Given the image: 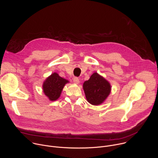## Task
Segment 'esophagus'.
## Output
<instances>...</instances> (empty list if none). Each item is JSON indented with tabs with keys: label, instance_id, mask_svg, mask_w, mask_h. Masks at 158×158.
Returning a JSON list of instances; mask_svg holds the SVG:
<instances>
[{
	"label": "esophagus",
	"instance_id": "34e87169",
	"mask_svg": "<svg viewBox=\"0 0 158 158\" xmlns=\"http://www.w3.org/2000/svg\"><path fill=\"white\" fill-rule=\"evenodd\" d=\"M73 82H74L75 84H79V78L77 77H74V79H73Z\"/></svg>",
	"mask_w": 158,
	"mask_h": 158
}]
</instances>
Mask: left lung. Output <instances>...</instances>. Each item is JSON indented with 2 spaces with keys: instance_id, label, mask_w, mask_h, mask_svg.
Listing matches in <instances>:
<instances>
[{
  "instance_id": "8db88e82",
  "label": "left lung",
  "mask_w": 158,
  "mask_h": 158,
  "mask_svg": "<svg viewBox=\"0 0 158 158\" xmlns=\"http://www.w3.org/2000/svg\"><path fill=\"white\" fill-rule=\"evenodd\" d=\"M83 89L87 101L93 105L102 104L109 95L111 86L103 77L94 73L83 84Z\"/></svg>"
}]
</instances>
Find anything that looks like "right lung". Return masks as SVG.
I'll list each match as a JSON object with an SVG mask.
<instances>
[{"label":"right lung","instance_id":"right-lung-1","mask_svg":"<svg viewBox=\"0 0 158 158\" xmlns=\"http://www.w3.org/2000/svg\"><path fill=\"white\" fill-rule=\"evenodd\" d=\"M67 81L59 76L56 73L52 74L43 83L42 88L44 94L50 101H56L60 97L62 89Z\"/></svg>","mask_w":158,"mask_h":158}]
</instances>
